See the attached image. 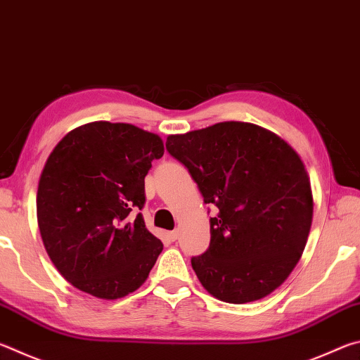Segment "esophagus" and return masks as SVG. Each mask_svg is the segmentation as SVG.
Instances as JSON below:
<instances>
[{"mask_svg":"<svg viewBox=\"0 0 360 360\" xmlns=\"http://www.w3.org/2000/svg\"><path fill=\"white\" fill-rule=\"evenodd\" d=\"M178 236H179V230H173V231H169V238H172V241H176V240H178Z\"/></svg>","mask_w":360,"mask_h":360,"instance_id":"obj_1","label":"esophagus"}]
</instances>
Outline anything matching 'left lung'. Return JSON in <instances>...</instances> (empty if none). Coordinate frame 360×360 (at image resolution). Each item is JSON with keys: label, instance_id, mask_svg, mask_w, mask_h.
Instances as JSON below:
<instances>
[{"label": "left lung", "instance_id": "obj_1", "mask_svg": "<svg viewBox=\"0 0 360 360\" xmlns=\"http://www.w3.org/2000/svg\"><path fill=\"white\" fill-rule=\"evenodd\" d=\"M167 150L188 169L205 203L219 210L210 219V248L192 257L203 288L235 304L271 294L300 260L313 222L300 155L248 122L169 135Z\"/></svg>", "mask_w": 360, "mask_h": 360}]
</instances>
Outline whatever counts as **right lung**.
Segmentation results:
<instances>
[{
  "label": "right lung",
  "mask_w": 360,
  "mask_h": 360,
  "mask_svg": "<svg viewBox=\"0 0 360 360\" xmlns=\"http://www.w3.org/2000/svg\"><path fill=\"white\" fill-rule=\"evenodd\" d=\"M155 133L90 122L71 130L42 168L36 214L44 248L66 281L115 300L148 279L162 241L146 229L144 178L163 155Z\"/></svg>",
  "instance_id": "obj_1"
}]
</instances>
